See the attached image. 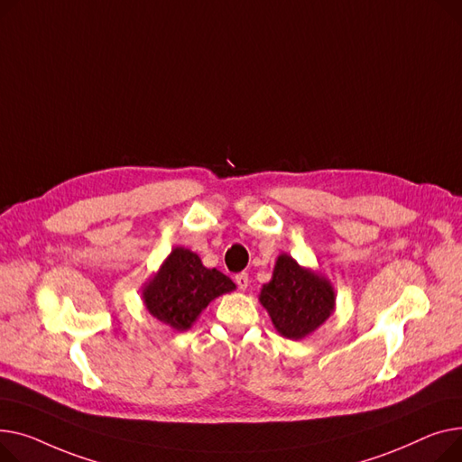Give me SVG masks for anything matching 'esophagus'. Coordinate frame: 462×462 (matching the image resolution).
<instances>
[{
    "instance_id": "obj_1",
    "label": "esophagus",
    "mask_w": 462,
    "mask_h": 462,
    "mask_svg": "<svg viewBox=\"0 0 462 462\" xmlns=\"http://www.w3.org/2000/svg\"><path fill=\"white\" fill-rule=\"evenodd\" d=\"M235 282H236V285H238L240 291H246L248 285H250V276H248L246 273H240V274L235 276Z\"/></svg>"
}]
</instances>
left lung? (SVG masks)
Returning a JSON list of instances; mask_svg holds the SVG:
<instances>
[{"instance_id":"8db88e82","label":"left lung","mask_w":462,"mask_h":462,"mask_svg":"<svg viewBox=\"0 0 462 462\" xmlns=\"http://www.w3.org/2000/svg\"><path fill=\"white\" fill-rule=\"evenodd\" d=\"M259 302L270 315L276 332L298 341L330 319L336 311V291L319 270L298 264L289 254H280L273 278L259 292Z\"/></svg>"}]
</instances>
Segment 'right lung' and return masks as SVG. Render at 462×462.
<instances>
[{
	"instance_id": "obj_1",
	"label": "right lung",
	"mask_w": 462,
	"mask_h": 462,
	"mask_svg": "<svg viewBox=\"0 0 462 462\" xmlns=\"http://www.w3.org/2000/svg\"><path fill=\"white\" fill-rule=\"evenodd\" d=\"M235 289L220 270L207 268L198 254L177 246L143 283L142 298L156 320L175 332H186L214 298Z\"/></svg>"
}]
</instances>
